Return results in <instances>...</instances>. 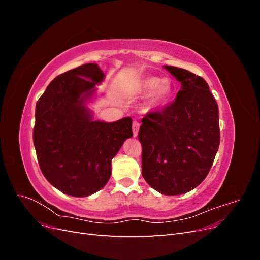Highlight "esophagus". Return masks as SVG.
Instances as JSON below:
<instances>
[{"mask_svg": "<svg viewBox=\"0 0 260 260\" xmlns=\"http://www.w3.org/2000/svg\"><path fill=\"white\" fill-rule=\"evenodd\" d=\"M140 129V122L137 120H133L132 122V131H133V137L138 136V132Z\"/></svg>", "mask_w": 260, "mask_h": 260, "instance_id": "34e87169", "label": "esophagus"}]
</instances>
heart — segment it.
Segmentation results:
<instances>
[{
  "mask_svg": "<svg viewBox=\"0 0 260 260\" xmlns=\"http://www.w3.org/2000/svg\"><path fill=\"white\" fill-rule=\"evenodd\" d=\"M139 91L144 94L151 93L153 106L164 105L172 94V84L169 79H161L156 76H148L139 82Z\"/></svg>",
  "mask_w": 260,
  "mask_h": 260,
  "instance_id": "b5f03b06",
  "label": "heart"
}]
</instances>
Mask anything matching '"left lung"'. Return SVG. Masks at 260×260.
Returning a JSON list of instances; mask_svg holds the SVG:
<instances>
[{
	"label": "left lung",
	"instance_id": "left-lung-1",
	"mask_svg": "<svg viewBox=\"0 0 260 260\" xmlns=\"http://www.w3.org/2000/svg\"><path fill=\"white\" fill-rule=\"evenodd\" d=\"M181 82L176 100L148 113L138 138L142 145V176L156 191L184 194L206 178L220 143L217 102L202 77L164 66Z\"/></svg>",
	"mask_w": 260,
	"mask_h": 260
}]
</instances>
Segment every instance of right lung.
Here are the masks:
<instances>
[{
  "label": "right lung",
  "instance_id": "add662e5",
  "mask_svg": "<svg viewBox=\"0 0 260 260\" xmlns=\"http://www.w3.org/2000/svg\"><path fill=\"white\" fill-rule=\"evenodd\" d=\"M96 64L57 76L36 105L34 144L43 176L60 192L83 198L100 191L112 174V159L133 136L132 119H92L85 106L104 80Z\"/></svg>",
  "mask_w": 260,
  "mask_h": 260
}]
</instances>
